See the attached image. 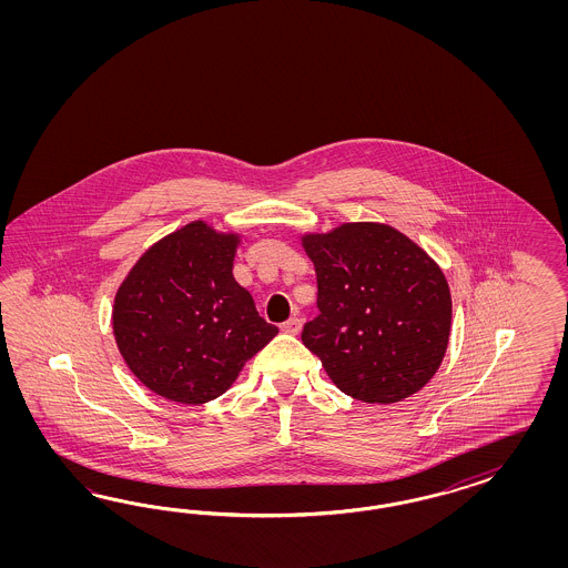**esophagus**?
Segmentation results:
<instances>
[{
  "label": "esophagus",
  "mask_w": 568,
  "mask_h": 568,
  "mask_svg": "<svg viewBox=\"0 0 568 568\" xmlns=\"http://www.w3.org/2000/svg\"><path fill=\"white\" fill-rule=\"evenodd\" d=\"M300 328H302V318H300V316H292L287 323L281 325V331H283V333H290V335H297Z\"/></svg>",
  "instance_id": "esophagus-1"
}]
</instances>
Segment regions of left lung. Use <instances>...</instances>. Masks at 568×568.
<instances>
[{
    "label": "left lung",
    "mask_w": 568,
    "mask_h": 568,
    "mask_svg": "<svg viewBox=\"0 0 568 568\" xmlns=\"http://www.w3.org/2000/svg\"><path fill=\"white\" fill-rule=\"evenodd\" d=\"M318 316L302 342L328 378L366 404L420 392L446 356L452 295L437 262L383 223H344L306 233Z\"/></svg>",
    "instance_id": "obj_1"
}]
</instances>
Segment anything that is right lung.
Instances as JSON below:
<instances>
[{"label":"right lung","mask_w":568,"mask_h":568,"mask_svg":"<svg viewBox=\"0 0 568 568\" xmlns=\"http://www.w3.org/2000/svg\"><path fill=\"white\" fill-rule=\"evenodd\" d=\"M240 241L193 221L155 241L122 281L116 345L155 396L191 406L223 396L278 333L233 276Z\"/></svg>","instance_id":"right-lung-1"}]
</instances>
